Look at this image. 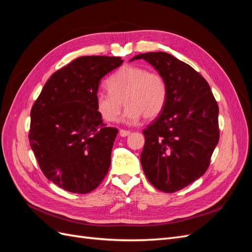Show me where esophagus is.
Segmentation results:
<instances>
[{"mask_svg": "<svg viewBox=\"0 0 252 252\" xmlns=\"http://www.w3.org/2000/svg\"><path fill=\"white\" fill-rule=\"evenodd\" d=\"M129 134H130V131H129V130H124V129H121V130H120V135L123 136V138H124V136H128Z\"/></svg>", "mask_w": 252, "mask_h": 252, "instance_id": "1", "label": "esophagus"}]
</instances>
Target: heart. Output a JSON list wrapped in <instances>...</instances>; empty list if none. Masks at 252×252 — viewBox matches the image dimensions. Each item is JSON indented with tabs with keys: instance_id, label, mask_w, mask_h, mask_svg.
<instances>
[{
	"instance_id": "heart-1",
	"label": "heart",
	"mask_w": 252,
	"mask_h": 252,
	"mask_svg": "<svg viewBox=\"0 0 252 252\" xmlns=\"http://www.w3.org/2000/svg\"><path fill=\"white\" fill-rule=\"evenodd\" d=\"M106 85L108 91L95 94V107L109 123L119 121L122 101L126 106L124 120L128 123H135L142 117L155 119L163 111L168 95V87L162 74L135 65L120 68Z\"/></svg>"
}]
</instances>
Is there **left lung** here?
Wrapping results in <instances>:
<instances>
[{
    "label": "left lung",
    "mask_w": 252,
    "mask_h": 252,
    "mask_svg": "<svg viewBox=\"0 0 252 252\" xmlns=\"http://www.w3.org/2000/svg\"><path fill=\"white\" fill-rule=\"evenodd\" d=\"M168 87L161 114L144 129L141 154L148 181L164 192H175L207 171L220 139L219 106L209 84L191 66L167 52L141 53Z\"/></svg>",
    "instance_id": "obj_1"
}]
</instances>
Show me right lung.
Returning <instances> with one entry per match:
<instances>
[{
	"instance_id": "obj_1",
	"label": "right lung",
	"mask_w": 252,
	"mask_h": 252,
	"mask_svg": "<svg viewBox=\"0 0 252 252\" xmlns=\"http://www.w3.org/2000/svg\"><path fill=\"white\" fill-rule=\"evenodd\" d=\"M123 63L119 57H80L53 73L30 112L29 143L44 175L85 194L107 174L118 129L95 107L100 81Z\"/></svg>"
}]
</instances>
